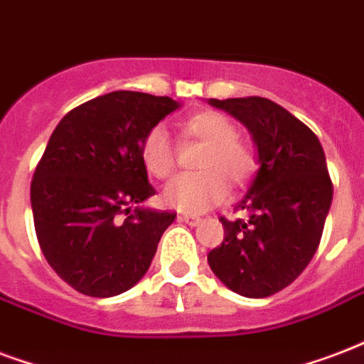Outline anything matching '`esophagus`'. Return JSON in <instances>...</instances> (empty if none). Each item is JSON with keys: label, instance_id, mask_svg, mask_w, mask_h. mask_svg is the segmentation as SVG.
Listing matches in <instances>:
<instances>
[{"label": "esophagus", "instance_id": "esophagus-1", "mask_svg": "<svg viewBox=\"0 0 364 364\" xmlns=\"http://www.w3.org/2000/svg\"><path fill=\"white\" fill-rule=\"evenodd\" d=\"M179 221H185L188 225H198L200 223V218L198 215H187V213H181L179 215Z\"/></svg>", "mask_w": 364, "mask_h": 364}]
</instances>
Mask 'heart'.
I'll use <instances>...</instances> for the list:
<instances>
[{"label":"heart","mask_w":364,"mask_h":364,"mask_svg":"<svg viewBox=\"0 0 364 364\" xmlns=\"http://www.w3.org/2000/svg\"><path fill=\"white\" fill-rule=\"evenodd\" d=\"M188 137L202 141L198 168L204 171L171 179L164 187L162 198L170 208L185 213L206 212L223 202L229 193V181L240 185L254 173L256 156L244 141L237 137V127L225 114L215 110L196 112L183 124ZM141 162L156 179H166L176 168V152L162 126H154L141 141Z\"/></svg>","instance_id":"heart-1"}]
</instances>
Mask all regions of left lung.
<instances>
[{"instance_id":"left-lung-1","label":"left lung","mask_w":364,"mask_h":364,"mask_svg":"<svg viewBox=\"0 0 364 364\" xmlns=\"http://www.w3.org/2000/svg\"><path fill=\"white\" fill-rule=\"evenodd\" d=\"M208 102L248 129L259 164L237 204L248 219H221L225 237L208 263L232 292L267 298L296 281L317 252L332 204L324 151L304 122L269 99Z\"/></svg>"}]
</instances>
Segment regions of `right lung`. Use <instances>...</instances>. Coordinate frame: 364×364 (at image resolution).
I'll use <instances>...</instances> for the list:
<instances>
[{
    "instance_id": "obj_1",
    "label": "right lung",
    "mask_w": 364,
    "mask_h": 364,
    "mask_svg": "<svg viewBox=\"0 0 364 364\" xmlns=\"http://www.w3.org/2000/svg\"><path fill=\"white\" fill-rule=\"evenodd\" d=\"M179 107L170 97L112 91L55 127L30 200L43 256L77 292L112 298L151 267L176 213L143 206L156 191L139 149L146 132Z\"/></svg>"
}]
</instances>
